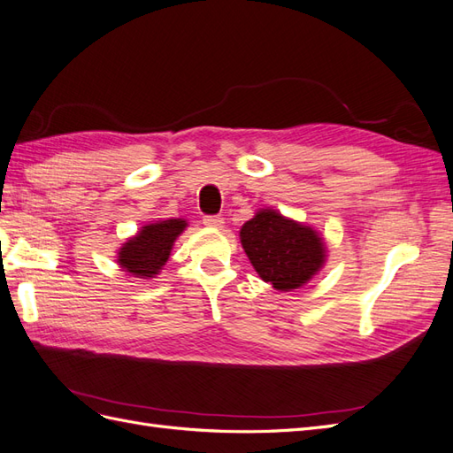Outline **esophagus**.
I'll return each instance as SVG.
<instances>
[{"label": "esophagus", "mask_w": 453, "mask_h": 453, "mask_svg": "<svg viewBox=\"0 0 453 453\" xmlns=\"http://www.w3.org/2000/svg\"><path fill=\"white\" fill-rule=\"evenodd\" d=\"M203 224L208 227H222L224 226V218L222 216H204Z\"/></svg>", "instance_id": "1"}]
</instances>
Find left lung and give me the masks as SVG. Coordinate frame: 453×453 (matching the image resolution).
Segmentation results:
<instances>
[{"label":"left lung","instance_id":"1","mask_svg":"<svg viewBox=\"0 0 453 453\" xmlns=\"http://www.w3.org/2000/svg\"><path fill=\"white\" fill-rule=\"evenodd\" d=\"M239 235L254 270L277 291L303 287L326 264V242L318 231L272 208L258 211Z\"/></svg>","mask_w":453,"mask_h":453}]
</instances>
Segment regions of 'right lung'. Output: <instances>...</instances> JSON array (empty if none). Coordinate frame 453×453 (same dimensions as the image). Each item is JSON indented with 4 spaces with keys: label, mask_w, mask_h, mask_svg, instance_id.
<instances>
[{
    "label": "right lung",
    "mask_w": 453,
    "mask_h": 453,
    "mask_svg": "<svg viewBox=\"0 0 453 453\" xmlns=\"http://www.w3.org/2000/svg\"><path fill=\"white\" fill-rule=\"evenodd\" d=\"M185 227H188V222L181 218L142 227V231L135 237L127 239L119 250L120 268L134 277H142V280L155 277L168 262L173 242Z\"/></svg>",
    "instance_id": "add662e5"
}]
</instances>
